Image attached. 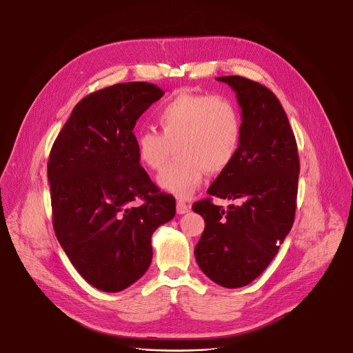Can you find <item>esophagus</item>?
Here are the masks:
<instances>
[{"label": "esophagus", "instance_id": "34e87169", "mask_svg": "<svg viewBox=\"0 0 353 353\" xmlns=\"http://www.w3.org/2000/svg\"><path fill=\"white\" fill-rule=\"evenodd\" d=\"M177 214L183 215V214H187L190 211V205H187L185 203H183V201H177Z\"/></svg>", "mask_w": 353, "mask_h": 353}]
</instances>
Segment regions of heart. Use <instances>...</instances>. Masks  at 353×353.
<instances>
[{
  "label": "heart",
  "mask_w": 353,
  "mask_h": 353,
  "mask_svg": "<svg viewBox=\"0 0 353 353\" xmlns=\"http://www.w3.org/2000/svg\"><path fill=\"white\" fill-rule=\"evenodd\" d=\"M161 132H135L138 161L161 170L174 145V159L158 177V184L179 198H190L207 172L226 170L239 154L243 138L241 113L233 100L207 93L181 92L157 112Z\"/></svg>",
  "instance_id": "obj_1"
}]
</instances>
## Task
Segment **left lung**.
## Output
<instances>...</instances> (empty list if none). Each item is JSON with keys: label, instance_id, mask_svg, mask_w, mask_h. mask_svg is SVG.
Instances as JSON below:
<instances>
[{"label": "left lung", "instance_id": "left-lung-1", "mask_svg": "<svg viewBox=\"0 0 353 353\" xmlns=\"http://www.w3.org/2000/svg\"><path fill=\"white\" fill-rule=\"evenodd\" d=\"M216 79L236 92L243 138L237 157L208 194L240 204L226 211L211 198L192 204L205 221L194 254L215 283L241 288L261 275L292 229L300 166L294 134L276 96L244 77Z\"/></svg>", "mask_w": 353, "mask_h": 353}]
</instances>
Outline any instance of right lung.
I'll return each mask as SVG.
<instances>
[{"label":"right lung","mask_w":353,"mask_h":353,"mask_svg":"<svg viewBox=\"0 0 353 353\" xmlns=\"http://www.w3.org/2000/svg\"><path fill=\"white\" fill-rule=\"evenodd\" d=\"M165 92L149 82L96 90L74 108L47 165L53 228L82 278L103 292L137 282L152 261L150 237L173 219L176 199L139 165L132 132ZM141 199L143 204L130 203Z\"/></svg>","instance_id":"add662e5"}]
</instances>
